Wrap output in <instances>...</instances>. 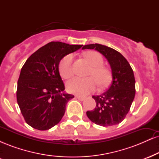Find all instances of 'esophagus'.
<instances>
[{
  "label": "esophagus",
  "instance_id": "esophagus-1",
  "mask_svg": "<svg viewBox=\"0 0 159 159\" xmlns=\"http://www.w3.org/2000/svg\"><path fill=\"white\" fill-rule=\"evenodd\" d=\"M76 98H77L78 99L81 100V101H83V100L85 99L84 96H76Z\"/></svg>",
  "mask_w": 159,
  "mask_h": 159
}]
</instances>
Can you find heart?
Instances as JSON below:
<instances>
[{
  "instance_id": "b5f03b06",
  "label": "heart",
  "mask_w": 159,
  "mask_h": 159,
  "mask_svg": "<svg viewBox=\"0 0 159 159\" xmlns=\"http://www.w3.org/2000/svg\"><path fill=\"white\" fill-rule=\"evenodd\" d=\"M86 58L90 62L92 68L89 72L88 78H72L67 81V90L72 93L86 95L95 90L97 82L101 87L107 85L110 81L111 75L108 69L104 67L102 56L97 52H90L85 54ZM59 73L63 78L72 77L73 70V55L67 54L61 60L58 66Z\"/></svg>"
}]
</instances>
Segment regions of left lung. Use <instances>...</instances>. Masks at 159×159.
I'll use <instances>...</instances> for the list:
<instances>
[{
    "label": "left lung",
    "mask_w": 159,
    "mask_h": 159,
    "mask_svg": "<svg viewBox=\"0 0 159 159\" xmlns=\"http://www.w3.org/2000/svg\"><path fill=\"white\" fill-rule=\"evenodd\" d=\"M82 49H96L109 62L112 71V81L107 91L93 96L96 105L87 111L93 123L102 126H111L121 123L130 110L135 95V79L130 64L114 49L100 44L84 45Z\"/></svg>",
    "instance_id": "obj_1"
}]
</instances>
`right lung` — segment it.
<instances>
[{
	"label": "right lung",
	"mask_w": 159,
	"mask_h": 159,
	"mask_svg": "<svg viewBox=\"0 0 159 159\" xmlns=\"http://www.w3.org/2000/svg\"><path fill=\"white\" fill-rule=\"evenodd\" d=\"M81 45L51 42L28 57L18 80L17 102L25 122L44 131L61 121L73 95L62 93L65 86L58 70L61 60Z\"/></svg>",
	"instance_id": "right-lung-1"
}]
</instances>
